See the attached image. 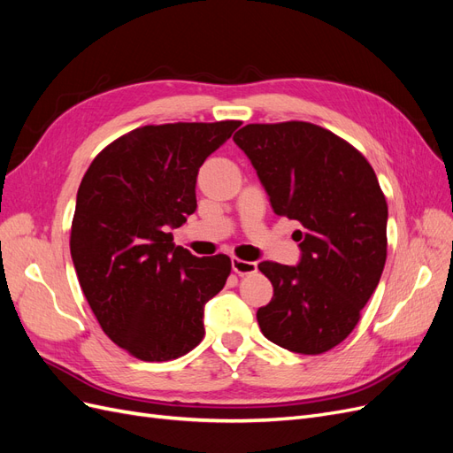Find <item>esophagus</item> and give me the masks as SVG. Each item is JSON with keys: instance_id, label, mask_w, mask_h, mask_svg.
Masks as SVG:
<instances>
[{"instance_id": "1", "label": "esophagus", "mask_w": 453, "mask_h": 453, "mask_svg": "<svg viewBox=\"0 0 453 453\" xmlns=\"http://www.w3.org/2000/svg\"><path fill=\"white\" fill-rule=\"evenodd\" d=\"M232 270L240 273V276H248V273L257 272V263H251V260H242L238 257H232Z\"/></svg>"}]
</instances>
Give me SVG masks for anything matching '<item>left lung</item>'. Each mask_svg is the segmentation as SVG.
Instances as JSON below:
<instances>
[{
  "label": "left lung",
  "mask_w": 453,
  "mask_h": 453,
  "mask_svg": "<svg viewBox=\"0 0 453 453\" xmlns=\"http://www.w3.org/2000/svg\"><path fill=\"white\" fill-rule=\"evenodd\" d=\"M234 143L251 160L272 210L298 221L300 263L258 265L273 296L257 311L263 334L319 355L346 340L380 283L388 257V202L368 160L303 120L248 125Z\"/></svg>",
  "instance_id": "obj_1"
}]
</instances>
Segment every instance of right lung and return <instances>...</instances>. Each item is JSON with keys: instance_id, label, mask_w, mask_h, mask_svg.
I'll use <instances>...</instances> for the list:
<instances>
[{"instance_id": "right-lung-1", "label": "right lung", "mask_w": 453, "mask_h": 453, "mask_svg": "<svg viewBox=\"0 0 453 453\" xmlns=\"http://www.w3.org/2000/svg\"><path fill=\"white\" fill-rule=\"evenodd\" d=\"M240 120L135 128L96 157L77 190L70 250L104 333L142 361H170L203 338V306L226 255L195 257L170 228L196 210V175Z\"/></svg>"}]
</instances>
